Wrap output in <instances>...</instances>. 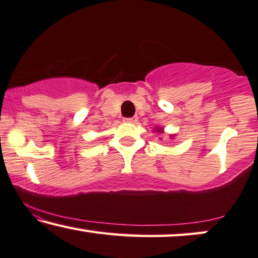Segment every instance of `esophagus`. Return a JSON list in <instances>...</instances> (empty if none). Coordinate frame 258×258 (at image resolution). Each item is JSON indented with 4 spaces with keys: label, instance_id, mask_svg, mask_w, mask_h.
Instances as JSON below:
<instances>
[{
    "label": "esophagus",
    "instance_id": "34e87169",
    "mask_svg": "<svg viewBox=\"0 0 258 258\" xmlns=\"http://www.w3.org/2000/svg\"><path fill=\"white\" fill-rule=\"evenodd\" d=\"M138 120V117H132V118H125L124 121L125 122H131V124H133V122H136Z\"/></svg>",
    "mask_w": 258,
    "mask_h": 258
}]
</instances>
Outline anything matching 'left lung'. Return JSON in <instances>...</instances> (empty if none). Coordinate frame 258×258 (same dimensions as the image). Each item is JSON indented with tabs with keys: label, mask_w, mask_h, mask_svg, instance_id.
I'll use <instances>...</instances> for the list:
<instances>
[{
	"label": "left lung",
	"mask_w": 258,
	"mask_h": 258,
	"mask_svg": "<svg viewBox=\"0 0 258 258\" xmlns=\"http://www.w3.org/2000/svg\"><path fill=\"white\" fill-rule=\"evenodd\" d=\"M153 131H155V132H158V133H165L164 127H160V126H155ZM174 137H175V134H170L169 136V138H174Z\"/></svg>",
	"instance_id": "1"
}]
</instances>
